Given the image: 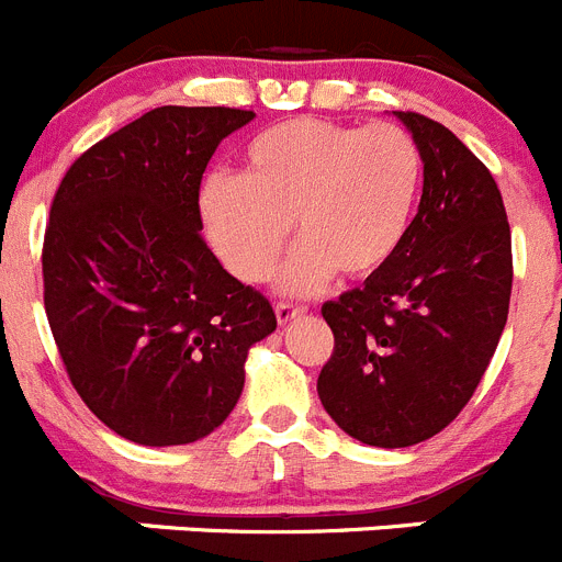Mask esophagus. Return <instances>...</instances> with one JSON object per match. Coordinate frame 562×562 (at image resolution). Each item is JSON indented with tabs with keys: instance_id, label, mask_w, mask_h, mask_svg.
I'll return each mask as SVG.
<instances>
[{
	"instance_id": "obj_1",
	"label": "esophagus",
	"mask_w": 562,
	"mask_h": 562,
	"mask_svg": "<svg viewBox=\"0 0 562 562\" xmlns=\"http://www.w3.org/2000/svg\"><path fill=\"white\" fill-rule=\"evenodd\" d=\"M274 313H277V322L288 324V322H293V318L305 316V307H302V305H291V302H277Z\"/></svg>"
}]
</instances>
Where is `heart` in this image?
<instances>
[{
	"instance_id": "b5f03b06",
	"label": "heart",
	"mask_w": 562,
	"mask_h": 562,
	"mask_svg": "<svg viewBox=\"0 0 562 562\" xmlns=\"http://www.w3.org/2000/svg\"><path fill=\"white\" fill-rule=\"evenodd\" d=\"M422 171L418 144L400 124L305 115L255 135L240 177H207L199 216L224 269L249 285L271 274L293 224L302 246L280 285L311 293L335 271L363 280L391 263L413 222Z\"/></svg>"
}]
</instances>
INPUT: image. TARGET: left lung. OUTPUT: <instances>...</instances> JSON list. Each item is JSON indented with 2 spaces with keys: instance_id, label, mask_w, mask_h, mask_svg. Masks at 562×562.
<instances>
[{
  "instance_id": "obj_1",
  "label": "left lung",
  "mask_w": 562,
  "mask_h": 562,
  "mask_svg": "<svg viewBox=\"0 0 562 562\" xmlns=\"http://www.w3.org/2000/svg\"><path fill=\"white\" fill-rule=\"evenodd\" d=\"M424 160V191L391 263L322 307L335 335L318 400L344 432L402 449L474 396L507 322L513 246L485 162L443 124L396 110Z\"/></svg>"
}]
</instances>
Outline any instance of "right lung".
<instances>
[{"label":"right lung","instance_id":"1","mask_svg":"<svg viewBox=\"0 0 562 562\" xmlns=\"http://www.w3.org/2000/svg\"><path fill=\"white\" fill-rule=\"evenodd\" d=\"M255 119L238 108H155L82 151L52 199L44 307L88 411L144 447L210 435L244 391L271 302L202 238L210 157Z\"/></svg>","mask_w":562,"mask_h":562}]
</instances>
